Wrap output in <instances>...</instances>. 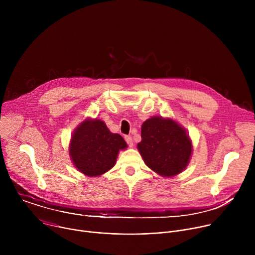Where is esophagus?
I'll return each instance as SVG.
<instances>
[{"label":"esophagus","mask_w":255,"mask_h":255,"mask_svg":"<svg viewBox=\"0 0 255 255\" xmlns=\"http://www.w3.org/2000/svg\"><path fill=\"white\" fill-rule=\"evenodd\" d=\"M125 140H126L127 144L129 145L130 147H132V146H133V139H132V137H131V136H125Z\"/></svg>","instance_id":"esophagus-1"}]
</instances>
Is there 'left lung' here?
Masks as SVG:
<instances>
[{"instance_id": "8db88e82", "label": "left lung", "mask_w": 255, "mask_h": 255, "mask_svg": "<svg viewBox=\"0 0 255 255\" xmlns=\"http://www.w3.org/2000/svg\"><path fill=\"white\" fill-rule=\"evenodd\" d=\"M137 149L152 171L164 177L183 172L188 166L193 143L187 130L171 118L153 116L141 126Z\"/></svg>"}]
</instances>
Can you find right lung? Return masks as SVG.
Instances as JSON below:
<instances>
[{
  "instance_id": "right-lung-1",
  "label": "right lung",
  "mask_w": 255,
  "mask_h": 255,
  "mask_svg": "<svg viewBox=\"0 0 255 255\" xmlns=\"http://www.w3.org/2000/svg\"><path fill=\"white\" fill-rule=\"evenodd\" d=\"M127 146L123 137L112 133L104 121L88 118L72 132L68 152L80 172L95 177L110 170L116 164L119 151Z\"/></svg>"
}]
</instances>
